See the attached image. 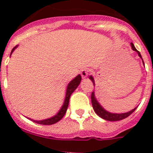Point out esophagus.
Listing matches in <instances>:
<instances>
[{
	"mask_svg": "<svg viewBox=\"0 0 153 153\" xmlns=\"http://www.w3.org/2000/svg\"><path fill=\"white\" fill-rule=\"evenodd\" d=\"M88 74H89L88 69H83V70H81V72H80V74L83 78H86V76H88Z\"/></svg>",
	"mask_w": 153,
	"mask_h": 153,
	"instance_id": "34e87169",
	"label": "esophagus"
}]
</instances>
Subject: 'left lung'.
Wrapping results in <instances>:
<instances>
[{"mask_svg": "<svg viewBox=\"0 0 153 153\" xmlns=\"http://www.w3.org/2000/svg\"><path fill=\"white\" fill-rule=\"evenodd\" d=\"M131 47H132V49L133 51H136V53H138L139 56L143 60V63L144 64V62H143V58H142L141 54H140V53L136 49V47H135L134 44L131 43L130 44ZM90 80L93 82V86H95V81H94V78L93 77V76H89ZM91 102H92V105H93V108L94 109V111L95 113L98 115L99 117H100V118L103 119L105 120H108V121H118V120H123V119L126 118L129 116V115L132 114L133 112L135 111L137 108L135 107L134 109H131L130 111L127 112V113H110V112L107 111L106 109H104L102 106L100 105V103L97 101V98H96V96H95V92L93 91L91 94Z\"/></svg>", "mask_w": 153, "mask_h": 153, "instance_id": "left-lung-1", "label": "left lung"}]
</instances>
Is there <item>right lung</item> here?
Instances as JSON below:
<instances>
[{"label": "right lung", "instance_id": "1", "mask_svg": "<svg viewBox=\"0 0 153 153\" xmlns=\"http://www.w3.org/2000/svg\"><path fill=\"white\" fill-rule=\"evenodd\" d=\"M18 46H16L15 47H13V50L11 51V53H10V56H11L12 53L14 51V50L17 48ZM81 76L80 74H78L76 77H74L72 80L70 81V83H68L67 86V90H66V96H65L64 101H63V106H61V108L60 109V110L58 111V113H56V115H54L53 117H50L48 119H45V120H34L33 119H29V120H32L33 122L36 123L41 124V125H52V124H54L56 123H57L58 121H60L62 118L63 117V116L65 115L66 112H67V107H68L69 105V101H70V97L71 96L73 93H74V90L77 88L78 86L80 83L81 81Z\"/></svg>", "mask_w": 153, "mask_h": 153}]
</instances>
